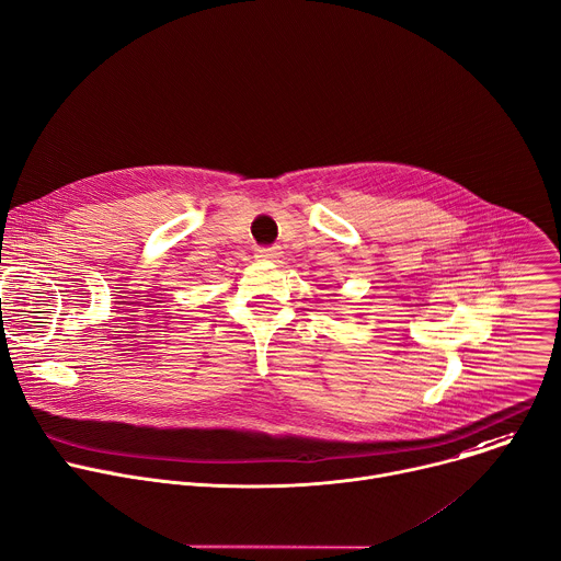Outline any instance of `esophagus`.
<instances>
[{"instance_id":"obj_1","label":"esophagus","mask_w":561,"mask_h":561,"mask_svg":"<svg viewBox=\"0 0 561 561\" xmlns=\"http://www.w3.org/2000/svg\"><path fill=\"white\" fill-rule=\"evenodd\" d=\"M254 257L262 260V262H279L282 257V250L279 248H257V252H254Z\"/></svg>"}]
</instances>
